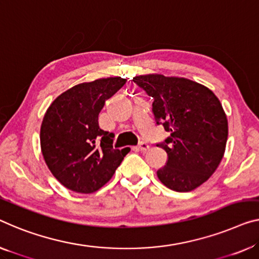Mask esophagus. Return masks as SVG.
<instances>
[{
  "label": "esophagus",
  "instance_id": "esophagus-1",
  "mask_svg": "<svg viewBox=\"0 0 259 259\" xmlns=\"http://www.w3.org/2000/svg\"><path fill=\"white\" fill-rule=\"evenodd\" d=\"M137 150V151H142V152H145V151H148V150L150 149V146H149V144L148 143H145V142H142V143H140V144H138L136 148H135Z\"/></svg>",
  "mask_w": 259,
  "mask_h": 259
}]
</instances>
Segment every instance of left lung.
Listing matches in <instances>:
<instances>
[{"instance_id":"left-lung-1","label":"left lung","mask_w":259,"mask_h":259,"mask_svg":"<svg viewBox=\"0 0 259 259\" xmlns=\"http://www.w3.org/2000/svg\"><path fill=\"white\" fill-rule=\"evenodd\" d=\"M134 82L153 99L157 124L169 137L157 146L167 153L158 179L169 190H195L215 172L225 154L228 119L209 88L190 79L161 74L138 75Z\"/></svg>"}]
</instances>
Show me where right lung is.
Here are the masks:
<instances>
[{
    "label": "right lung",
    "mask_w": 259,
    "mask_h": 259,
    "mask_svg": "<svg viewBox=\"0 0 259 259\" xmlns=\"http://www.w3.org/2000/svg\"><path fill=\"white\" fill-rule=\"evenodd\" d=\"M125 79H98L69 88L51 103L40 126L44 160L56 179L76 193H93L111 179L128 152L113 148L114 134L99 114Z\"/></svg>",
    "instance_id": "add662e5"
}]
</instances>
